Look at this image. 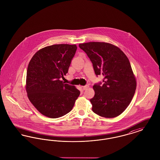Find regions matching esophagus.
I'll use <instances>...</instances> for the list:
<instances>
[{"label": "esophagus", "instance_id": "34e87169", "mask_svg": "<svg viewBox=\"0 0 160 160\" xmlns=\"http://www.w3.org/2000/svg\"><path fill=\"white\" fill-rule=\"evenodd\" d=\"M89 85H86V86H83V90H86V89H88V88H89Z\"/></svg>", "mask_w": 160, "mask_h": 160}]
</instances>
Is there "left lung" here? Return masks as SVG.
<instances>
[{
	"label": "left lung",
	"instance_id": "8db88e82",
	"mask_svg": "<svg viewBox=\"0 0 160 160\" xmlns=\"http://www.w3.org/2000/svg\"><path fill=\"white\" fill-rule=\"evenodd\" d=\"M78 46L91 61L95 74L104 76L102 85L93 86L92 111L107 118L120 115L129 106L137 86L128 58L119 47L107 42H89Z\"/></svg>",
	"mask_w": 160,
	"mask_h": 160
}]
</instances>
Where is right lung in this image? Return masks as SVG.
Wrapping results in <instances>:
<instances>
[{"label": "right lung", "instance_id": "obj_1", "mask_svg": "<svg viewBox=\"0 0 160 160\" xmlns=\"http://www.w3.org/2000/svg\"><path fill=\"white\" fill-rule=\"evenodd\" d=\"M76 44L47 46L35 54L29 63L26 90L31 103L38 112L58 118L73 108L80 92L61 78L68 73L76 52Z\"/></svg>", "mask_w": 160, "mask_h": 160}]
</instances>
